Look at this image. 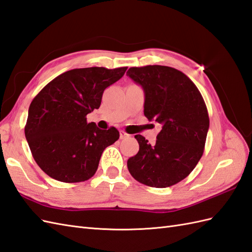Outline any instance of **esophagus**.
<instances>
[{"label":"esophagus","mask_w":252,"mask_h":252,"mask_svg":"<svg viewBox=\"0 0 252 252\" xmlns=\"http://www.w3.org/2000/svg\"><path fill=\"white\" fill-rule=\"evenodd\" d=\"M128 136V134H126L125 131H120V138L121 139H125Z\"/></svg>","instance_id":"34e87169"}]
</instances>
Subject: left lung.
I'll return each instance as SVG.
<instances>
[{
  "instance_id": "left-lung-1",
  "label": "left lung",
  "mask_w": 252,
  "mask_h": 252,
  "mask_svg": "<svg viewBox=\"0 0 252 252\" xmlns=\"http://www.w3.org/2000/svg\"><path fill=\"white\" fill-rule=\"evenodd\" d=\"M126 75L142 86L144 115L161 126L156 143L135 135L138 153L127 168L140 184L166 188L185 179L200 161L209 118L196 86L183 72L163 65L128 68Z\"/></svg>"
}]
</instances>
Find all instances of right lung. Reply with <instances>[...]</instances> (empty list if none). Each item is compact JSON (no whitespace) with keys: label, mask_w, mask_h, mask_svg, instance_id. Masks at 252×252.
<instances>
[{"label":"right lung","mask_w":252,"mask_h":252,"mask_svg":"<svg viewBox=\"0 0 252 252\" xmlns=\"http://www.w3.org/2000/svg\"><path fill=\"white\" fill-rule=\"evenodd\" d=\"M126 68L71 69L33 98L25 134L35 162L48 176L62 183H80L95 174L104 149L119 138V131L88 124L87 115L99 107L104 90Z\"/></svg>","instance_id":"add662e5"}]
</instances>
